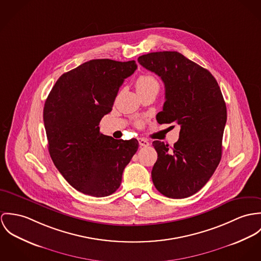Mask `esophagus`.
I'll return each mask as SVG.
<instances>
[{
    "mask_svg": "<svg viewBox=\"0 0 261 261\" xmlns=\"http://www.w3.org/2000/svg\"><path fill=\"white\" fill-rule=\"evenodd\" d=\"M138 142H139V145H140L141 147H147V146H149V142H148L147 140L143 139V138H139V139H138Z\"/></svg>",
    "mask_w": 261,
    "mask_h": 261,
    "instance_id": "esophagus-1",
    "label": "esophagus"
}]
</instances>
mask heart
<instances>
[{"instance_id":"heart-1","label":"heart","mask_w":261,"mask_h":261,"mask_svg":"<svg viewBox=\"0 0 261 261\" xmlns=\"http://www.w3.org/2000/svg\"><path fill=\"white\" fill-rule=\"evenodd\" d=\"M160 88V83L158 79L152 75V74H142L138 77L136 80V89L138 93H144L148 91H159ZM143 125V121L139 120L137 121V126L141 127Z\"/></svg>"}]
</instances>
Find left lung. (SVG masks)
<instances>
[{"instance_id": "left-lung-1", "label": "left lung", "mask_w": 261, "mask_h": 261, "mask_svg": "<svg viewBox=\"0 0 261 261\" xmlns=\"http://www.w3.org/2000/svg\"><path fill=\"white\" fill-rule=\"evenodd\" d=\"M138 62L158 75L165 86L159 124L180 126L179 139L169 145L153 141L158 158L151 176L156 189L169 198H186L208 182L222 154L226 105L212 74L175 51L142 55Z\"/></svg>"}]
</instances>
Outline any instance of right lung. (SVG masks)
Returning <instances> with one entry per match:
<instances>
[{
  "label": "right lung",
  "mask_w": 261,
  "mask_h": 261,
  "mask_svg": "<svg viewBox=\"0 0 261 261\" xmlns=\"http://www.w3.org/2000/svg\"><path fill=\"white\" fill-rule=\"evenodd\" d=\"M136 69L135 61L90 60L63 74L45 102L50 156L67 182L84 194L114 193L138 149L135 138L117 140L99 128L112 110L119 88Z\"/></svg>",
  "instance_id": "right-lung-1"
}]
</instances>
